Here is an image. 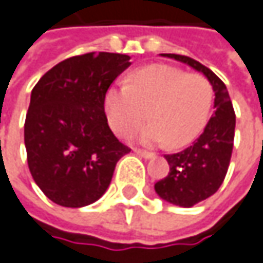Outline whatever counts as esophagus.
Wrapping results in <instances>:
<instances>
[{"mask_svg": "<svg viewBox=\"0 0 263 263\" xmlns=\"http://www.w3.org/2000/svg\"><path fill=\"white\" fill-rule=\"evenodd\" d=\"M135 154L141 156L143 159H154L156 154L154 153H149V151H143V149H139V148H135Z\"/></svg>", "mask_w": 263, "mask_h": 263, "instance_id": "34e87169", "label": "esophagus"}]
</instances>
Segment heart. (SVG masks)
<instances>
[{
    "label": "heart",
    "mask_w": 263,
    "mask_h": 263,
    "mask_svg": "<svg viewBox=\"0 0 263 263\" xmlns=\"http://www.w3.org/2000/svg\"><path fill=\"white\" fill-rule=\"evenodd\" d=\"M214 102L211 82L200 73L153 64L135 70L128 85H114L104 96V110L112 130L121 138L135 136L145 121V145L167 142L177 148L203 130Z\"/></svg>",
    "instance_id": "obj_1"
}]
</instances>
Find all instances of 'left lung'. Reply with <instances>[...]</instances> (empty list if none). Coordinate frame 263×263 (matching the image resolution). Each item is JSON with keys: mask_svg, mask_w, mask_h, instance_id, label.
<instances>
[{"mask_svg": "<svg viewBox=\"0 0 263 263\" xmlns=\"http://www.w3.org/2000/svg\"><path fill=\"white\" fill-rule=\"evenodd\" d=\"M163 55L202 71L216 94V114L203 128V133L185 149L175 154H164L171 169L154 185L161 199L189 208L213 196L224 181L234 149L235 110L226 85L214 71L185 55Z\"/></svg>", "mask_w": 263, "mask_h": 263, "instance_id": "left-lung-1", "label": "left lung"}]
</instances>
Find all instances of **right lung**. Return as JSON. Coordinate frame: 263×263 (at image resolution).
I'll use <instances>...</instances> for the list:
<instances>
[{"label":"right lung","instance_id":"right-lung-1","mask_svg":"<svg viewBox=\"0 0 263 263\" xmlns=\"http://www.w3.org/2000/svg\"><path fill=\"white\" fill-rule=\"evenodd\" d=\"M130 57L89 52L58 63L31 92L25 148L35 184L52 202L81 208L103 196L132 149L107 125L104 96Z\"/></svg>","mask_w":263,"mask_h":263}]
</instances>
